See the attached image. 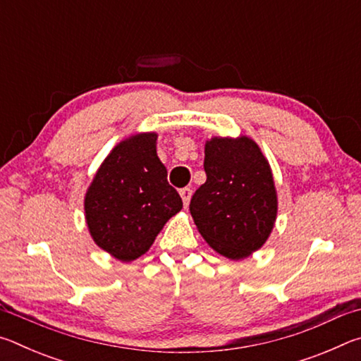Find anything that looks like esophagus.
Here are the masks:
<instances>
[{
  "instance_id": "obj_1",
  "label": "esophagus",
  "mask_w": 361,
  "mask_h": 361,
  "mask_svg": "<svg viewBox=\"0 0 361 361\" xmlns=\"http://www.w3.org/2000/svg\"><path fill=\"white\" fill-rule=\"evenodd\" d=\"M180 195L183 199V204H185V207H188L189 200H191V195H192V189L191 188H183V189H180Z\"/></svg>"
}]
</instances>
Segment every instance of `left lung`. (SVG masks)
I'll return each instance as SVG.
<instances>
[{"instance_id":"obj_1","label":"left lung","mask_w":361,"mask_h":361,"mask_svg":"<svg viewBox=\"0 0 361 361\" xmlns=\"http://www.w3.org/2000/svg\"><path fill=\"white\" fill-rule=\"evenodd\" d=\"M207 181L194 192L189 212L207 243L219 255L243 259L262 247L277 216L271 167L248 137L205 143Z\"/></svg>"}]
</instances>
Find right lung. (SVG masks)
Wrapping results in <instances>:
<instances>
[{"mask_svg": "<svg viewBox=\"0 0 361 361\" xmlns=\"http://www.w3.org/2000/svg\"><path fill=\"white\" fill-rule=\"evenodd\" d=\"M156 133H140L109 152L85 194V221L97 245L121 261L149 250L183 200L167 181Z\"/></svg>", "mask_w": 361, "mask_h": 361, "instance_id": "right-lung-1", "label": "right lung"}]
</instances>
